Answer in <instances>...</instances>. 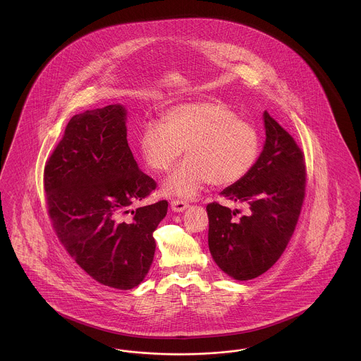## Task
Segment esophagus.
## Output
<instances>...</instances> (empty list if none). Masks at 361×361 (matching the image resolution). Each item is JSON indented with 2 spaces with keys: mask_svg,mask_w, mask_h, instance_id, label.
<instances>
[{
  "mask_svg": "<svg viewBox=\"0 0 361 361\" xmlns=\"http://www.w3.org/2000/svg\"><path fill=\"white\" fill-rule=\"evenodd\" d=\"M188 206L189 204L187 202H183V200H178V199H173L172 202H171V207H172L174 212H183V211H185L188 208Z\"/></svg>",
  "mask_w": 361,
  "mask_h": 361,
  "instance_id": "esophagus-1",
  "label": "esophagus"
}]
</instances>
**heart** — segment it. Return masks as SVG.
Returning a JSON list of instances; mask_svg holds the SVG:
<instances>
[{
  "mask_svg": "<svg viewBox=\"0 0 361 361\" xmlns=\"http://www.w3.org/2000/svg\"><path fill=\"white\" fill-rule=\"evenodd\" d=\"M139 153L153 172H168L183 154L187 159L164 183L166 195L190 199L207 184L231 185L257 161V131L221 102H195L171 108L159 123L143 126Z\"/></svg>",
  "mask_w": 361,
  "mask_h": 361,
  "instance_id": "1",
  "label": "heart"
}]
</instances>
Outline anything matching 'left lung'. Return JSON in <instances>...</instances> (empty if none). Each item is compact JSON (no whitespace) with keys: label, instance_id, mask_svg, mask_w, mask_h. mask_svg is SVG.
<instances>
[{"label":"left lung","instance_id":"1","mask_svg":"<svg viewBox=\"0 0 361 361\" xmlns=\"http://www.w3.org/2000/svg\"><path fill=\"white\" fill-rule=\"evenodd\" d=\"M262 119L267 137L256 164L221 192L228 200L247 204L250 214L235 219L228 207L216 202L207 206L209 253L226 275L240 281L262 275L283 255L306 189L302 150L267 111Z\"/></svg>","mask_w":361,"mask_h":361}]
</instances>
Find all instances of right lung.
Returning <instances> with one entry per match:
<instances>
[{"mask_svg":"<svg viewBox=\"0 0 361 361\" xmlns=\"http://www.w3.org/2000/svg\"><path fill=\"white\" fill-rule=\"evenodd\" d=\"M126 121L121 104L73 116L44 168L58 238L87 275L118 290L137 287L149 274L153 233L168 212L166 200L131 208L157 184L137 168Z\"/></svg>","mask_w":361,"mask_h":361,"instance_id":"obj_1","label":"right lung"}]
</instances>
